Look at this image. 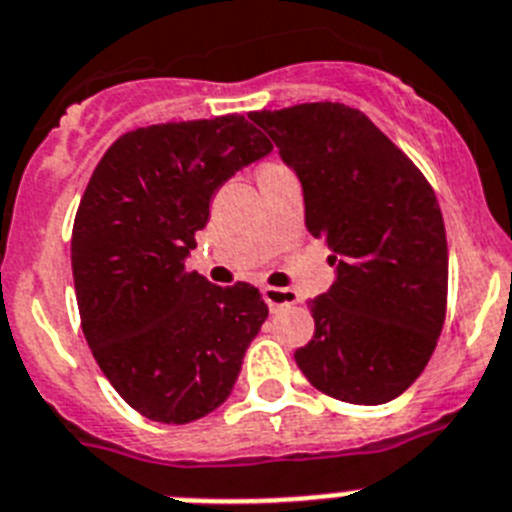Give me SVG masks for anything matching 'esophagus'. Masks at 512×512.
<instances>
[{"instance_id":"34e87169","label":"esophagus","mask_w":512,"mask_h":512,"mask_svg":"<svg viewBox=\"0 0 512 512\" xmlns=\"http://www.w3.org/2000/svg\"><path fill=\"white\" fill-rule=\"evenodd\" d=\"M262 296H265V301H268L270 311H278V309H283V306H293L296 301H299V296H296L291 288L265 286V288H262Z\"/></svg>"}]
</instances>
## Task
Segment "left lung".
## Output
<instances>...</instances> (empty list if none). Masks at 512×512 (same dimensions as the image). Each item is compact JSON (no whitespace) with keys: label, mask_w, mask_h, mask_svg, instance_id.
Listing matches in <instances>:
<instances>
[{"label":"left lung","mask_w":512,"mask_h":512,"mask_svg":"<svg viewBox=\"0 0 512 512\" xmlns=\"http://www.w3.org/2000/svg\"><path fill=\"white\" fill-rule=\"evenodd\" d=\"M252 123L299 177L306 229L335 265L296 350L327 397L386 404L425 371L446 319L448 247L428 180L361 110L340 102L260 110Z\"/></svg>","instance_id":"obj_1"}]
</instances>
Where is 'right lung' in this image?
Masks as SVG:
<instances>
[{
  "instance_id": "right-lung-1",
  "label": "right lung",
  "mask_w": 512,
  "mask_h": 512,
  "mask_svg": "<svg viewBox=\"0 0 512 512\" xmlns=\"http://www.w3.org/2000/svg\"><path fill=\"white\" fill-rule=\"evenodd\" d=\"M270 144L244 115L162 123L115 141L79 203L71 270L97 366L133 410L185 425L226 402L268 319L250 283L185 270L211 198Z\"/></svg>"
}]
</instances>
